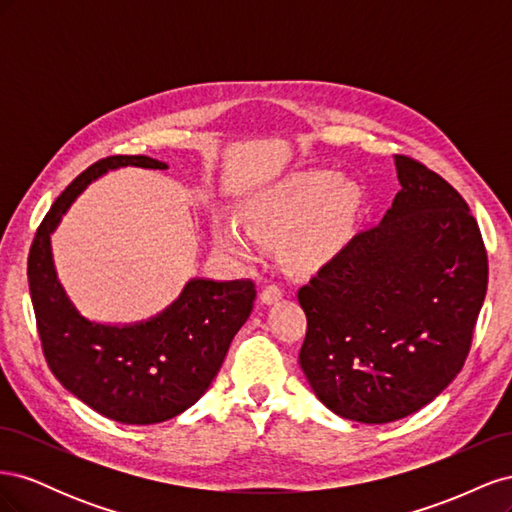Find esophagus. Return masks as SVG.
Segmentation results:
<instances>
[{
    "instance_id": "1",
    "label": "esophagus",
    "mask_w": 512,
    "mask_h": 512,
    "mask_svg": "<svg viewBox=\"0 0 512 512\" xmlns=\"http://www.w3.org/2000/svg\"><path fill=\"white\" fill-rule=\"evenodd\" d=\"M282 297H284L282 286H280V284H269V286L262 288V292H260V303L273 305V303L280 301Z\"/></svg>"
}]
</instances>
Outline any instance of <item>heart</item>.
Masks as SVG:
<instances>
[{"label":"heart","instance_id":"heart-1","mask_svg":"<svg viewBox=\"0 0 512 512\" xmlns=\"http://www.w3.org/2000/svg\"><path fill=\"white\" fill-rule=\"evenodd\" d=\"M365 215L361 185L327 170H301L258 192L245 207V228L220 220L211 228L218 250L243 262L258 243H284L299 271H320L359 235Z\"/></svg>","mask_w":512,"mask_h":512}]
</instances>
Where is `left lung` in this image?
Listing matches in <instances>:
<instances>
[{
    "instance_id": "obj_1",
    "label": "left lung",
    "mask_w": 512,
    "mask_h": 512,
    "mask_svg": "<svg viewBox=\"0 0 512 512\" xmlns=\"http://www.w3.org/2000/svg\"><path fill=\"white\" fill-rule=\"evenodd\" d=\"M401 190L378 226L299 290V352L337 416L382 425L427 406L466 361L487 294V252L466 200L421 162L395 156Z\"/></svg>"
}]
</instances>
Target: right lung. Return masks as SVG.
<instances>
[{
  "label": "right lung",
  "mask_w": 512,
  "mask_h": 512,
  "mask_svg": "<svg viewBox=\"0 0 512 512\" xmlns=\"http://www.w3.org/2000/svg\"><path fill=\"white\" fill-rule=\"evenodd\" d=\"M126 166L168 168L147 156H113L89 166L42 220L29 250L27 280L46 363L61 386L111 421L153 425L205 395L232 337L252 314L256 286L250 280L194 277L173 303L147 320L106 324L85 318L59 282L51 235L91 181Z\"/></svg>",
  "instance_id": "1"
}]
</instances>
